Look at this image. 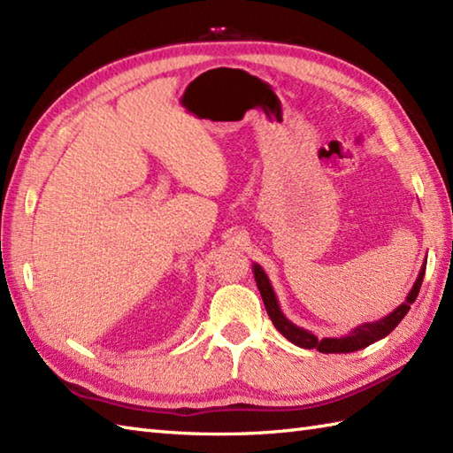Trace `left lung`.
Instances as JSON below:
<instances>
[{
    "label": "left lung",
    "instance_id": "1",
    "mask_svg": "<svg viewBox=\"0 0 453 453\" xmlns=\"http://www.w3.org/2000/svg\"><path fill=\"white\" fill-rule=\"evenodd\" d=\"M425 271H426V261H425V265L420 266V273L417 276L415 284H412V288H411L407 300L403 302L397 307V310H393L389 315L381 317L380 321L358 325L349 334L341 336V339H317V336L311 331L302 329V326L294 325L282 313L280 305H278V297L273 290V284H271V280H268V276L263 271V266L258 263H253V274H255V280H257V288L263 296L266 313L273 319V325L276 326L278 333L284 334L288 341H290L296 346H300V349H315V350H319L323 354L356 352V350L365 349V346H370L373 342H378L380 339H383V336H388L403 321V317L409 313L411 303H415L418 290H420V284H422V278H425Z\"/></svg>",
    "mask_w": 453,
    "mask_h": 453
}]
</instances>
